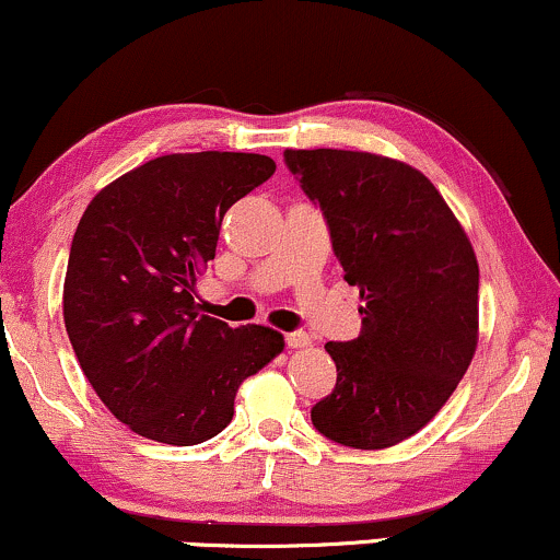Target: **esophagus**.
I'll return each mask as SVG.
<instances>
[{"instance_id":"obj_1","label":"esophagus","mask_w":560,"mask_h":560,"mask_svg":"<svg viewBox=\"0 0 560 560\" xmlns=\"http://www.w3.org/2000/svg\"><path fill=\"white\" fill-rule=\"evenodd\" d=\"M287 347L289 349H310V347H313V339H310L305 331L287 334Z\"/></svg>"}]
</instances>
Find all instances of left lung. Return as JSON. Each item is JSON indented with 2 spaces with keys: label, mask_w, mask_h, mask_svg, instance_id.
Masks as SVG:
<instances>
[{
  "label": "left lung",
  "mask_w": 560,
  "mask_h": 560,
  "mask_svg": "<svg viewBox=\"0 0 560 560\" xmlns=\"http://www.w3.org/2000/svg\"><path fill=\"white\" fill-rule=\"evenodd\" d=\"M331 229L345 281L365 305L354 341H328L336 388L313 425L378 451L441 412L480 339V268L467 232L425 174L368 151H284Z\"/></svg>",
  "instance_id": "1"
}]
</instances>
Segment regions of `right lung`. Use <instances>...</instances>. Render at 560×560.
Returning a JSON list of instances; mask_svg holds the SVG:
<instances>
[{"label": "right lung", "mask_w": 560, "mask_h": 560, "mask_svg": "<svg viewBox=\"0 0 560 560\" xmlns=\"http://www.w3.org/2000/svg\"><path fill=\"white\" fill-rule=\"evenodd\" d=\"M276 172L260 153H170L96 192L75 229L62 313L88 383L132 433L170 446L219 435L250 375L284 352L268 326L198 305L224 213Z\"/></svg>", "instance_id": "right-lung-1"}]
</instances>
